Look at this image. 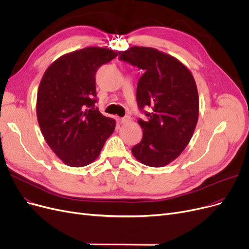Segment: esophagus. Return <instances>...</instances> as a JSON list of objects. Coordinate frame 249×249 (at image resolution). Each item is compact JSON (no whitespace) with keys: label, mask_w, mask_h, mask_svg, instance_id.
Returning a JSON list of instances; mask_svg holds the SVG:
<instances>
[{"label":"esophagus","mask_w":249,"mask_h":249,"mask_svg":"<svg viewBox=\"0 0 249 249\" xmlns=\"http://www.w3.org/2000/svg\"><path fill=\"white\" fill-rule=\"evenodd\" d=\"M129 122H131V117L130 116H125L124 118L121 119L122 124H126V123H129Z\"/></svg>","instance_id":"34e87169"}]
</instances>
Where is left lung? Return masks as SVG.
Wrapping results in <instances>:
<instances>
[{
	"label": "left lung",
	"instance_id": "obj_1",
	"mask_svg": "<svg viewBox=\"0 0 249 249\" xmlns=\"http://www.w3.org/2000/svg\"><path fill=\"white\" fill-rule=\"evenodd\" d=\"M119 55L143 71L136 100L149 119H139L142 140L132 154L146 166L163 167L178 157L194 133L199 115L196 82L179 60L157 49L134 46ZM144 107L152 109L146 112Z\"/></svg>",
	"mask_w": 249,
	"mask_h": 249
}]
</instances>
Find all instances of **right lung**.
Instances as JSON below:
<instances>
[{
    "label": "right lung",
    "instance_id": "add662e5",
    "mask_svg": "<svg viewBox=\"0 0 249 249\" xmlns=\"http://www.w3.org/2000/svg\"><path fill=\"white\" fill-rule=\"evenodd\" d=\"M117 55L112 49L87 47L62 55L44 72L36 117L46 142L69 166L93 162L115 130V120L95 107V73Z\"/></svg>",
    "mask_w": 249,
    "mask_h": 249
}]
</instances>
